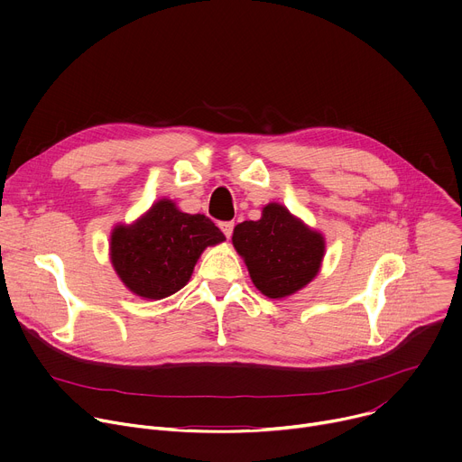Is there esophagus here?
<instances>
[{
    "mask_svg": "<svg viewBox=\"0 0 462 462\" xmlns=\"http://www.w3.org/2000/svg\"><path fill=\"white\" fill-rule=\"evenodd\" d=\"M219 226H221L223 234L226 236V239H230V236H232V232H234V223H232V221H225V223H221Z\"/></svg>",
    "mask_w": 462,
    "mask_h": 462,
    "instance_id": "34e87169",
    "label": "esophagus"
}]
</instances>
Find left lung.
Returning <instances> with one entry per match:
<instances>
[{
  "instance_id": "8db88e82",
  "label": "left lung",
  "mask_w": 462,
  "mask_h": 462,
  "mask_svg": "<svg viewBox=\"0 0 462 462\" xmlns=\"http://www.w3.org/2000/svg\"><path fill=\"white\" fill-rule=\"evenodd\" d=\"M232 243L245 259L252 283L274 300L287 298L310 283L325 254L323 236L280 203H269L257 221L239 223Z\"/></svg>"
}]
</instances>
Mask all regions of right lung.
<instances>
[{"mask_svg":"<svg viewBox=\"0 0 462 462\" xmlns=\"http://www.w3.org/2000/svg\"><path fill=\"white\" fill-rule=\"evenodd\" d=\"M223 241V232L207 216L184 214L173 201L161 199L134 225L113 228L109 257L131 292L162 300L189 282L207 246Z\"/></svg>","mask_w":462,"mask_h":462,"instance_id":"1","label":"right lung"}]
</instances>
